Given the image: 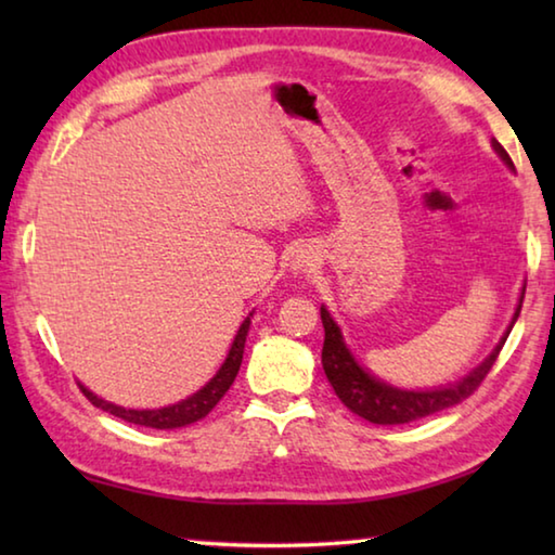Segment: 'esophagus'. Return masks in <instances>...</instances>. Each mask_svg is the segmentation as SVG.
I'll return each mask as SVG.
<instances>
[{"label": "esophagus", "instance_id": "34e87169", "mask_svg": "<svg viewBox=\"0 0 555 555\" xmlns=\"http://www.w3.org/2000/svg\"><path fill=\"white\" fill-rule=\"evenodd\" d=\"M313 257L308 255V251H298V255L294 257V261H291V267H294V271H308L313 267Z\"/></svg>", "mask_w": 555, "mask_h": 555}]
</instances>
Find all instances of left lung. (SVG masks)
<instances>
[{"instance_id": "left-lung-1", "label": "left lung", "mask_w": 555, "mask_h": 555, "mask_svg": "<svg viewBox=\"0 0 555 555\" xmlns=\"http://www.w3.org/2000/svg\"><path fill=\"white\" fill-rule=\"evenodd\" d=\"M492 146L496 156H500L506 166L514 168L512 158L504 152L502 144L492 142ZM521 300H524V294L519 298V306H516V313L512 318L509 327H506L500 345L494 347L480 367H475L467 377H463L455 384H448V387H438V389H426V391H409V389L391 387V384L372 377L370 372H364L360 364H357L352 352L347 350L340 327H337L331 313H327V308L321 306V321L325 327V343H323L325 377L335 389L337 399H340L352 413H357V416L370 421V424L397 426V424H411V421L426 418L430 413L455 406V403L465 401L469 393L477 391L482 379L490 374L496 357H500L502 345L506 343V337H509L516 318H519Z\"/></svg>"}]
</instances>
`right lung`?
<instances>
[{"instance_id": "right-lung-1", "label": "right lung", "mask_w": 555, "mask_h": 555, "mask_svg": "<svg viewBox=\"0 0 555 555\" xmlns=\"http://www.w3.org/2000/svg\"><path fill=\"white\" fill-rule=\"evenodd\" d=\"M249 323H251V313L244 318V323L240 325L237 335H234V343L230 347L228 357H224V362H222V367L218 370V374H215V377L208 384H205L203 389L195 391L193 397H188V399L178 401V403H171V406H164V409H125V406H117V403L95 397V393H92L88 387H82V384H80V391L86 393L92 406L107 411V413H112V416H117V418L127 421V424H134V426L168 430V428H181V426H188V424H195V421L205 418L215 406H218V401L224 397V393H228L234 377H237L240 364H242V354H244V343H247V333H249Z\"/></svg>"}]
</instances>
